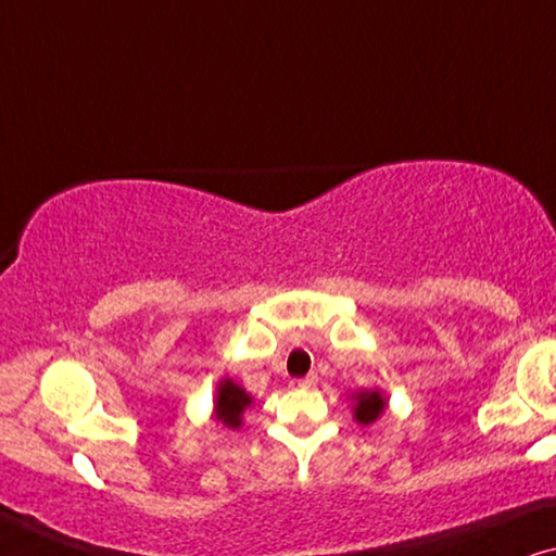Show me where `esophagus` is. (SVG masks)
Instances as JSON below:
<instances>
[{"mask_svg": "<svg viewBox=\"0 0 556 556\" xmlns=\"http://www.w3.org/2000/svg\"><path fill=\"white\" fill-rule=\"evenodd\" d=\"M315 382H317V372H309V375H304V378L296 380V386H300V388H315Z\"/></svg>", "mask_w": 556, "mask_h": 556, "instance_id": "esophagus-1", "label": "esophagus"}]
</instances>
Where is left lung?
I'll return each instance as SVG.
<instances>
[{"instance_id":"left-lung-1","label":"left lung","mask_w":556,"mask_h":556,"mask_svg":"<svg viewBox=\"0 0 556 556\" xmlns=\"http://www.w3.org/2000/svg\"><path fill=\"white\" fill-rule=\"evenodd\" d=\"M350 397H353V418L359 426H372L388 410V395L380 388L357 390Z\"/></svg>"}]
</instances>
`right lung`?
I'll list each match as a JSON object with an SVG mask.
<instances>
[{"mask_svg":"<svg viewBox=\"0 0 556 556\" xmlns=\"http://www.w3.org/2000/svg\"><path fill=\"white\" fill-rule=\"evenodd\" d=\"M254 403L252 393H247V388H241L237 380L222 378L216 386L214 395V410H211V420L222 424L226 428L244 426V410Z\"/></svg>","mask_w":556,"mask_h":556,"instance_id":"obj_1","label":"right lung"}]
</instances>
